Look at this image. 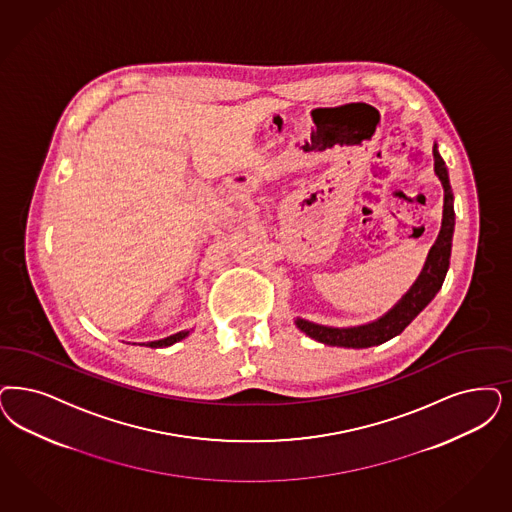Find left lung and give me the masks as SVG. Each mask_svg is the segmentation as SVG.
<instances>
[{"instance_id":"left-lung-1","label":"left lung","mask_w":512,"mask_h":512,"mask_svg":"<svg viewBox=\"0 0 512 512\" xmlns=\"http://www.w3.org/2000/svg\"><path fill=\"white\" fill-rule=\"evenodd\" d=\"M433 157H435V174L441 179L442 189H444V210H442L441 232L437 236V242L429 249L427 261L423 265L418 280L412 283V287L406 291L403 299L399 300L388 314H384L376 321H371L367 325H357V327H327V325H318V323L297 318L295 325L302 333L327 346L357 348V350L378 346L388 342L393 336L401 335L406 325L416 318L439 293L450 266L456 213H454V194L450 187L448 170L439 155L437 143L433 145Z\"/></svg>"}]
</instances>
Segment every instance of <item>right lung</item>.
<instances>
[{
	"label": "right lung",
	"instance_id": "1",
	"mask_svg": "<svg viewBox=\"0 0 512 512\" xmlns=\"http://www.w3.org/2000/svg\"><path fill=\"white\" fill-rule=\"evenodd\" d=\"M187 335H189V331H181V333H176V335L166 336V338H162V340H155V342H143L140 346H147V348H168V346L176 344L179 340H183Z\"/></svg>",
	"mask_w": 512,
	"mask_h": 512
}]
</instances>
